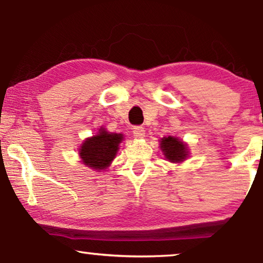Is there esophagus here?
<instances>
[{"instance_id": "obj_1", "label": "esophagus", "mask_w": 263, "mask_h": 263, "mask_svg": "<svg viewBox=\"0 0 263 263\" xmlns=\"http://www.w3.org/2000/svg\"><path fill=\"white\" fill-rule=\"evenodd\" d=\"M145 135V129L142 126H136L134 127V136L136 138H143Z\"/></svg>"}]
</instances>
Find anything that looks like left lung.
<instances>
[{
  "label": "left lung",
  "mask_w": 263,
  "mask_h": 263,
  "mask_svg": "<svg viewBox=\"0 0 263 263\" xmlns=\"http://www.w3.org/2000/svg\"><path fill=\"white\" fill-rule=\"evenodd\" d=\"M160 143V148L162 150L164 157L170 162L180 163L184 160H186V157L189 156L187 145L183 141H180L179 138L168 136V137H163L161 139Z\"/></svg>",
  "instance_id": "obj_1"
}]
</instances>
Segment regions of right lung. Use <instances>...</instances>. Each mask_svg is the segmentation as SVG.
<instances>
[{
  "label": "right lung",
  "mask_w": 263,
  "mask_h": 263,
  "mask_svg": "<svg viewBox=\"0 0 263 263\" xmlns=\"http://www.w3.org/2000/svg\"><path fill=\"white\" fill-rule=\"evenodd\" d=\"M122 139L121 134H110L101 127L99 134L86 138L80 145L79 156L82 162L95 171H104L117 156Z\"/></svg>",
  "instance_id": "obj_1"
}]
</instances>
